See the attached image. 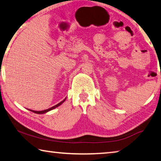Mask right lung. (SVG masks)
I'll return each mask as SVG.
<instances>
[{
  "label": "right lung",
  "mask_w": 161,
  "mask_h": 161,
  "mask_svg": "<svg viewBox=\"0 0 161 161\" xmlns=\"http://www.w3.org/2000/svg\"><path fill=\"white\" fill-rule=\"evenodd\" d=\"M65 99H64L63 101H62L61 102H59V103H58V104H57V105L54 106V107H51V108H47V109H46V110H43V111H33V110H31V109H29V110H30V111H32V112H34V113H36V114H44V113L47 112V111H51V110L54 109V108H55L56 107H59V106H60V105L62 104V103L64 102Z\"/></svg>",
  "instance_id": "add662e5"
}]
</instances>
